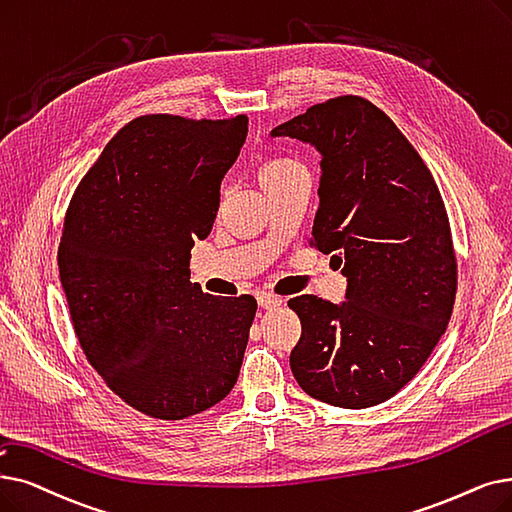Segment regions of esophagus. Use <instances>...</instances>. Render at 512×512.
Masks as SVG:
<instances>
[{
    "label": "esophagus",
    "mask_w": 512,
    "mask_h": 512,
    "mask_svg": "<svg viewBox=\"0 0 512 512\" xmlns=\"http://www.w3.org/2000/svg\"><path fill=\"white\" fill-rule=\"evenodd\" d=\"M257 303L263 309H274V307L282 305V299L276 295H270V293H261V295H257Z\"/></svg>",
    "instance_id": "1"
}]
</instances>
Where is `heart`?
<instances>
[{
    "label": "heart",
    "mask_w": 512,
    "mask_h": 512,
    "mask_svg": "<svg viewBox=\"0 0 512 512\" xmlns=\"http://www.w3.org/2000/svg\"><path fill=\"white\" fill-rule=\"evenodd\" d=\"M301 165L293 159H284V157H276V159H270L265 161L259 169V182H261V188H265L268 184H274L278 180H284V177L293 175V173H301Z\"/></svg>",
    "instance_id": "b5f03b06"
}]
</instances>
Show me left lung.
I'll return each mask as SVG.
<instances>
[{
	"label": "left lung",
	"instance_id": "1",
	"mask_svg": "<svg viewBox=\"0 0 512 512\" xmlns=\"http://www.w3.org/2000/svg\"><path fill=\"white\" fill-rule=\"evenodd\" d=\"M270 136L320 154L311 242L347 280L341 303L288 301L301 320L291 370L324 404H381L414 379L454 309L456 257L437 184L404 133L360 96L311 106Z\"/></svg>",
	"mask_w": 512,
	"mask_h": 512
}]
</instances>
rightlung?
I'll list each match as a JSON object with an SVG mask.
<instances>
[{
  "mask_svg": "<svg viewBox=\"0 0 512 512\" xmlns=\"http://www.w3.org/2000/svg\"><path fill=\"white\" fill-rule=\"evenodd\" d=\"M249 119H133L81 180L58 249L60 284L83 353L125 404L182 420L238 381L257 301L190 282L219 188Z\"/></svg>",
  "mask_w": 512,
  "mask_h": 512,
  "instance_id": "obj_1",
  "label": "right lung"
}]
</instances>
